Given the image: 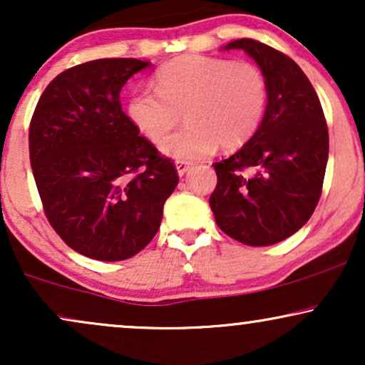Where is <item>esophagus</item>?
I'll use <instances>...</instances> for the list:
<instances>
[{
    "mask_svg": "<svg viewBox=\"0 0 365 365\" xmlns=\"http://www.w3.org/2000/svg\"><path fill=\"white\" fill-rule=\"evenodd\" d=\"M192 163H188V161H177V165H175V168H177V173L180 175V177H183L188 170H190Z\"/></svg>",
    "mask_w": 365,
    "mask_h": 365,
    "instance_id": "34e87169",
    "label": "esophagus"
}]
</instances>
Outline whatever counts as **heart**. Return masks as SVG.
Returning a JSON list of instances; mask_svg holds the SVG:
<instances>
[{"mask_svg": "<svg viewBox=\"0 0 365 365\" xmlns=\"http://www.w3.org/2000/svg\"><path fill=\"white\" fill-rule=\"evenodd\" d=\"M156 91L136 92L128 116L148 140L158 143L185 113L187 126L161 143V153L193 161L220 148H242L261 126L267 104V82L249 62L205 55H183L155 76Z\"/></svg>", "mask_w": 365, "mask_h": 365, "instance_id": "heart-1", "label": "heart"}]
</instances>
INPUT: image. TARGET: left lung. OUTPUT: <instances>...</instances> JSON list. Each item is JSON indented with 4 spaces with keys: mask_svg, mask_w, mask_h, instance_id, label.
Masks as SVG:
<instances>
[{
    "mask_svg": "<svg viewBox=\"0 0 365 365\" xmlns=\"http://www.w3.org/2000/svg\"><path fill=\"white\" fill-rule=\"evenodd\" d=\"M234 48L264 73L267 104L256 135L214 163L217 187L209 204L229 237L271 246L302 229L320 200L329 129L317 92L294 60L251 38L222 47Z\"/></svg>",
    "mask_w": 365,
    "mask_h": 365,
    "instance_id": "obj_1",
    "label": "left lung"
}]
</instances>
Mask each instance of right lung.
I'll list each match as a JSON object with an SVG mask.
<instances>
[{
  "mask_svg": "<svg viewBox=\"0 0 365 365\" xmlns=\"http://www.w3.org/2000/svg\"><path fill=\"white\" fill-rule=\"evenodd\" d=\"M151 66L136 58L81 63L47 86L30 123V163L45 214L63 242L123 261L158 232L178 183L168 158L123 113L119 92Z\"/></svg>",
  "mask_w": 365,
  "mask_h": 365,
  "instance_id": "1",
  "label": "right lung"
}]
</instances>
